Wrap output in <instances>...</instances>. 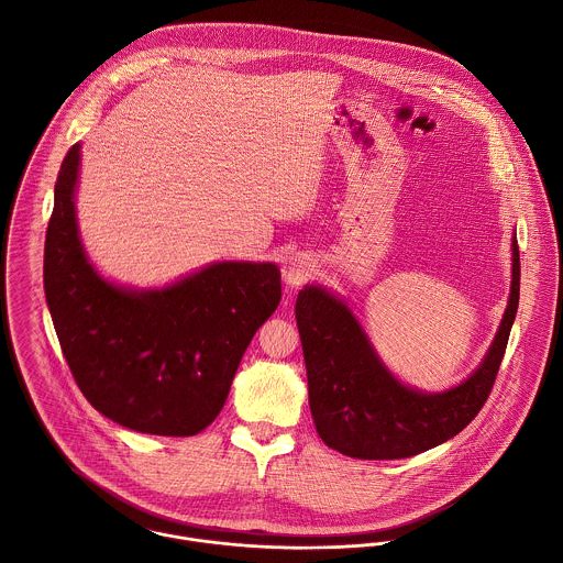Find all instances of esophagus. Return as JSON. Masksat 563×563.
I'll list each match as a JSON object with an SVG mask.
<instances>
[{
	"instance_id": "34e87169",
	"label": "esophagus",
	"mask_w": 563,
	"mask_h": 563,
	"mask_svg": "<svg viewBox=\"0 0 563 563\" xmlns=\"http://www.w3.org/2000/svg\"><path fill=\"white\" fill-rule=\"evenodd\" d=\"M314 264L310 262V257H306V255H301V253H297V255H292V257H288L286 260V264H284V282L288 284V286H292V288H299V286H303L310 277H312V268Z\"/></svg>"
}]
</instances>
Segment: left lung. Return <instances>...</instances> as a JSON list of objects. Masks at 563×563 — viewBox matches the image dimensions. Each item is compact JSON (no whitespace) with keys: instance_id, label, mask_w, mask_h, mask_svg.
Instances as JSON below:
<instances>
[{"instance_id":"obj_1","label":"left lung","mask_w":563,"mask_h":563,"mask_svg":"<svg viewBox=\"0 0 563 563\" xmlns=\"http://www.w3.org/2000/svg\"><path fill=\"white\" fill-rule=\"evenodd\" d=\"M511 295L482 366L457 388L422 395L401 386L377 360L344 303L321 288L299 292V324L310 409L322 442L355 460H402L457 435L487 401L518 312L520 253L514 236Z\"/></svg>"}]
</instances>
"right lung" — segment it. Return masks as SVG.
I'll use <instances>...</instances> for the list:
<instances>
[{
  "instance_id": "add662e5",
  "label": "right lung",
  "mask_w": 563,
  "mask_h": 563,
  "mask_svg": "<svg viewBox=\"0 0 563 563\" xmlns=\"http://www.w3.org/2000/svg\"><path fill=\"white\" fill-rule=\"evenodd\" d=\"M65 156L45 236L43 284L71 375L106 418L154 435H195L223 409L242 353L282 299L275 264L223 262L156 292L103 282L81 251Z\"/></svg>"
}]
</instances>
